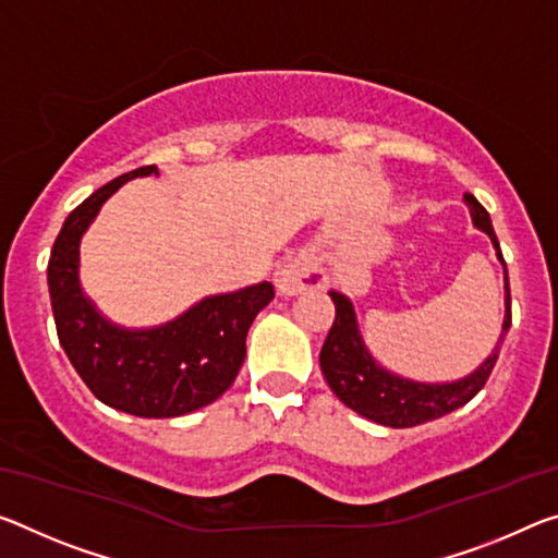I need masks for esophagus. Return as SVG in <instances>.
Listing matches in <instances>:
<instances>
[{
  "instance_id": "esophagus-1",
  "label": "esophagus",
  "mask_w": 558,
  "mask_h": 558,
  "mask_svg": "<svg viewBox=\"0 0 558 558\" xmlns=\"http://www.w3.org/2000/svg\"><path fill=\"white\" fill-rule=\"evenodd\" d=\"M325 268L311 253H295L280 265L276 272V286L280 295H298L303 290L325 286Z\"/></svg>"
}]
</instances>
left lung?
I'll list each match as a JSON object with an SVG mask.
<instances>
[{"label":"left lung","instance_id":"obj_1","mask_svg":"<svg viewBox=\"0 0 558 558\" xmlns=\"http://www.w3.org/2000/svg\"><path fill=\"white\" fill-rule=\"evenodd\" d=\"M464 203L472 214V223L492 238L497 258L504 265V290H507V295H504V307L507 311H504V325L497 348L492 350V355L472 375L454 379V383H414V379L390 373V369H385L369 355L365 342H362L355 307H352L350 298L338 293V290H330L335 303V323L320 350V369L340 402L362 414V417L385 424V427H414V424L445 417V414L454 412L457 407H464L489 379L494 365H497L501 342L511 327L507 263H504L497 233L492 228V218L472 193H464Z\"/></svg>","mask_w":558,"mask_h":558}]
</instances>
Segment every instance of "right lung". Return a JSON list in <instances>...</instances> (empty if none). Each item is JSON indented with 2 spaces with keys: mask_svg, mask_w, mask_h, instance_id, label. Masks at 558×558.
Listing matches in <instances>:
<instances>
[{
  "mask_svg": "<svg viewBox=\"0 0 558 558\" xmlns=\"http://www.w3.org/2000/svg\"><path fill=\"white\" fill-rule=\"evenodd\" d=\"M156 166L123 173L94 191L61 226L47 268L51 311L66 357L94 397L136 417H181L216 402L245 360L247 330L276 298L268 280L210 295L175 320L129 330L96 311L78 282V243L109 196Z\"/></svg>",
  "mask_w": 558,
  "mask_h": 558,
  "instance_id": "right-lung-1",
  "label": "right lung"
}]
</instances>
